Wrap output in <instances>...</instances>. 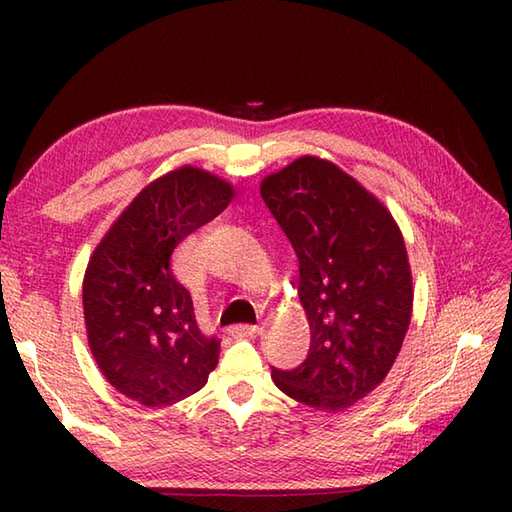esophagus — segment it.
Masks as SVG:
<instances>
[{
    "mask_svg": "<svg viewBox=\"0 0 512 512\" xmlns=\"http://www.w3.org/2000/svg\"><path fill=\"white\" fill-rule=\"evenodd\" d=\"M262 332V328L259 325H233V328H228V334L235 336V339H242V336H255Z\"/></svg>",
    "mask_w": 512,
    "mask_h": 512,
    "instance_id": "esophagus-1",
    "label": "esophagus"
}]
</instances>
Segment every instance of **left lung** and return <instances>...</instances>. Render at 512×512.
Returning <instances> with one entry per match:
<instances>
[{
	"label": "left lung",
	"mask_w": 512,
	"mask_h": 512,
	"mask_svg": "<svg viewBox=\"0 0 512 512\" xmlns=\"http://www.w3.org/2000/svg\"><path fill=\"white\" fill-rule=\"evenodd\" d=\"M259 193L299 259L308 358L275 385L319 411H343L383 383L409 330L411 266L387 206L334 162L301 156Z\"/></svg>",
	"instance_id": "obj_1"
}]
</instances>
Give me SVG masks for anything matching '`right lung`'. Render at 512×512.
Returning <instances> with one entry per match:
<instances>
[{
  "instance_id": "1",
  "label": "right lung",
  "mask_w": 512,
  "mask_h": 512,
  "mask_svg": "<svg viewBox=\"0 0 512 512\" xmlns=\"http://www.w3.org/2000/svg\"><path fill=\"white\" fill-rule=\"evenodd\" d=\"M231 182L184 165L149 182L94 248L83 277L85 332L116 391L169 407L200 391L220 358L171 270L184 237L231 204Z\"/></svg>"
}]
</instances>
